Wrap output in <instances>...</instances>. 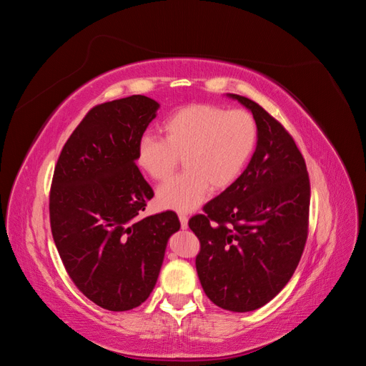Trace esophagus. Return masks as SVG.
<instances>
[{"label": "esophagus", "mask_w": 366, "mask_h": 366, "mask_svg": "<svg viewBox=\"0 0 366 366\" xmlns=\"http://www.w3.org/2000/svg\"><path fill=\"white\" fill-rule=\"evenodd\" d=\"M179 218H180V223H182V227L183 229H187V215H184V214H179Z\"/></svg>", "instance_id": "1"}]
</instances>
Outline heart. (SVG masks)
Returning <instances> with one entry per match:
<instances>
[{"instance_id": "b5f03b06", "label": "heart", "mask_w": 366, "mask_h": 366, "mask_svg": "<svg viewBox=\"0 0 366 366\" xmlns=\"http://www.w3.org/2000/svg\"><path fill=\"white\" fill-rule=\"evenodd\" d=\"M164 139L143 134L136 163L156 182H164L183 159L182 175L164 183L157 202L164 209L189 212L214 191H224L244 171L257 147L258 127L244 109L195 104L177 109L163 124Z\"/></svg>"}]
</instances>
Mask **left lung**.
<instances>
[{
    "label": "left lung",
    "mask_w": 366,
    "mask_h": 366,
    "mask_svg": "<svg viewBox=\"0 0 366 366\" xmlns=\"http://www.w3.org/2000/svg\"><path fill=\"white\" fill-rule=\"evenodd\" d=\"M258 142L238 180L204 204L189 227L200 239L195 258L206 296L229 312L257 310L293 276L308 235L310 179L293 137L250 99Z\"/></svg>",
    "instance_id": "8db88e82"
}]
</instances>
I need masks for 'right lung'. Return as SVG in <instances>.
Masks as SVG:
<instances>
[{
    "mask_svg": "<svg viewBox=\"0 0 366 366\" xmlns=\"http://www.w3.org/2000/svg\"><path fill=\"white\" fill-rule=\"evenodd\" d=\"M159 107L142 94L96 105L54 166V244L77 289L109 312L147 301L168 239L180 229L172 210L139 217L154 191L137 168L136 148Z\"/></svg>",
    "mask_w": 366,
    "mask_h": 366,
    "instance_id": "1",
    "label": "right lung"
}]
</instances>
